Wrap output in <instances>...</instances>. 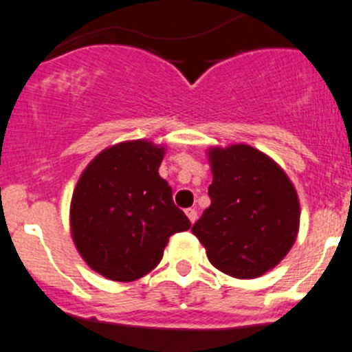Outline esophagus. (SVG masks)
<instances>
[{
  "mask_svg": "<svg viewBox=\"0 0 352 352\" xmlns=\"http://www.w3.org/2000/svg\"><path fill=\"white\" fill-rule=\"evenodd\" d=\"M185 213H187L188 221H190L192 224H194V222L197 221V210H196V208H188L187 212H185Z\"/></svg>",
  "mask_w": 352,
  "mask_h": 352,
  "instance_id": "34e87169",
  "label": "esophagus"
}]
</instances>
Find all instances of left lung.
Listing matches in <instances>:
<instances>
[{"label":"left lung","mask_w":352,"mask_h":352,"mask_svg":"<svg viewBox=\"0 0 352 352\" xmlns=\"http://www.w3.org/2000/svg\"><path fill=\"white\" fill-rule=\"evenodd\" d=\"M212 205L192 226L215 269L253 279L274 269L299 233V197L281 167L248 144L210 147Z\"/></svg>","instance_id":"8db88e82"}]
</instances>
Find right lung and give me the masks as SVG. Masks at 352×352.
<instances>
[{
	"mask_svg": "<svg viewBox=\"0 0 352 352\" xmlns=\"http://www.w3.org/2000/svg\"><path fill=\"white\" fill-rule=\"evenodd\" d=\"M165 146L126 140L96 155L78 179L69 224L80 256L112 281H135L164 256L169 236L190 221L158 174Z\"/></svg>",
	"mask_w": 352,
	"mask_h": 352,
	"instance_id": "1",
	"label": "right lung"
}]
</instances>
